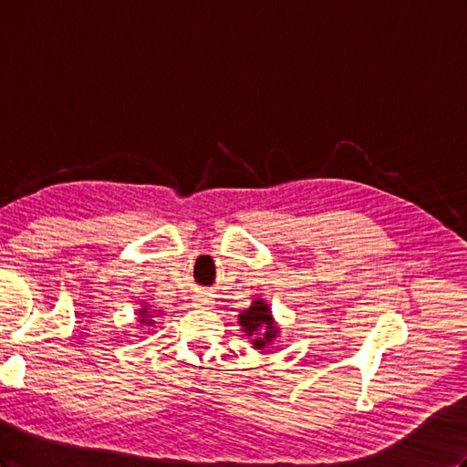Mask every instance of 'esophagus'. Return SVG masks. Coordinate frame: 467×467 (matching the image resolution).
<instances>
[{
  "instance_id": "34e87169",
  "label": "esophagus",
  "mask_w": 467,
  "mask_h": 467,
  "mask_svg": "<svg viewBox=\"0 0 467 467\" xmlns=\"http://www.w3.org/2000/svg\"><path fill=\"white\" fill-rule=\"evenodd\" d=\"M195 304H197L199 307H209V306H213V302H211V297H205V296H201V297H197V300H195Z\"/></svg>"
}]
</instances>
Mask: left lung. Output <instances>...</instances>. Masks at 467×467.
<instances>
[{
    "label": "left lung",
    "instance_id": "1",
    "mask_svg": "<svg viewBox=\"0 0 467 467\" xmlns=\"http://www.w3.org/2000/svg\"><path fill=\"white\" fill-rule=\"evenodd\" d=\"M238 324L243 326V331H246L248 337H253V343L256 349L266 348V345L276 337V327L270 317V307L258 300L250 306L246 312L238 316ZM258 330H265V334H258Z\"/></svg>",
    "mask_w": 467,
    "mask_h": 467
}]
</instances>
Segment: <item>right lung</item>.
<instances>
[{
	"instance_id": "obj_1",
	"label": "right lung",
	"mask_w": 467,
	"mask_h": 467,
	"mask_svg": "<svg viewBox=\"0 0 467 467\" xmlns=\"http://www.w3.org/2000/svg\"><path fill=\"white\" fill-rule=\"evenodd\" d=\"M140 324H146V326H150L151 324V319H148V317H151V312H146V309H141L140 312Z\"/></svg>"
}]
</instances>
